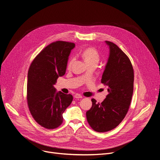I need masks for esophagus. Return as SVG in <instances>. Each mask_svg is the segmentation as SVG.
<instances>
[{"instance_id": "34e87169", "label": "esophagus", "mask_w": 160, "mask_h": 160, "mask_svg": "<svg viewBox=\"0 0 160 160\" xmlns=\"http://www.w3.org/2000/svg\"><path fill=\"white\" fill-rule=\"evenodd\" d=\"M75 98H82L83 96H82V95L79 94H76L75 95Z\"/></svg>"}]
</instances>
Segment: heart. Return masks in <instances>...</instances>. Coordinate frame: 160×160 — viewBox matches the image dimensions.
<instances>
[{"label": "heart", "mask_w": 160, "mask_h": 160, "mask_svg": "<svg viewBox=\"0 0 160 160\" xmlns=\"http://www.w3.org/2000/svg\"><path fill=\"white\" fill-rule=\"evenodd\" d=\"M82 56L83 59H84L85 62L88 66L90 64H98L99 61V55L98 52V51L92 47L85 48L82 52ZM75 60V58L73 57H71L68 62L67 67L68 68H70L73 64Z\"/></svg>", "instance_id": "b5f03b06"}]
</instances>
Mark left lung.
<instances>
[{
  "label": "left lung",
  "instance_id": "1",
  "mask_svg": "<svg viewBox=\"0 0 160 160\" xmlns=\"http://www.w3.org/2000/svg\"><path fill=\"white\" fill-rule=\"evenodd\" d=\"M105 42L110 55L101 82L108 87V94L101 103L92 99V107L86 112L89 124L99 133L109 132L122 122L133 92L134 71L129 57L113 42Z\"/></svg>",
  "mask_w": 160,
  "mask_h": 160
}]
</instances>
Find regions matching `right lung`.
Wrapping results in <instances>:
<instances>
[{"instance_id": "right-lung-1", "label": "right lung", "mask_w": 160, "mask_h": 160, "mask_svg": "<svg viewBox=\"0 0 160 160\" xmlns=\"http://www.w3.org/2000/svg\"><path fill=\"white\" fill-rule=\"evenodd\" d=\"M73 42L57 41L43 48L32 61L28 71L27 99L36 122L52 129L61 125L62 113L70 105L72 96L56 92L53 85L66 70Z\"/></svg>"}]
</instances>
